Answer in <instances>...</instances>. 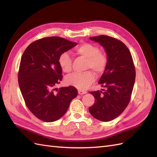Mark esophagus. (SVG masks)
<instances>
[{"mask_svg": "<svg viewBox=\"0 0 157 157\" xmlns=\"http://www.w3.org/2000/svg\"><path fill=\"white\" fill-rule=\"evenodd\" d=\"M86 93H87L86 91H84V90H78V94H84Z\"/></svg>", "mask_w": 157, "mask_h": 157, "instance_id": "1", "label": "esophagus"}]
</instances>
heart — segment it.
<instances>
[{"label": "heart", "mask_w": 157, "mask_h": 157, "mask_svg": "<svg viewBox=\"0 0 157 157\" xmlns=\"http://www.w3.org/2000/svg\"><path fill=\"white\" fill-rule=\"evenodd\" d=\"M75 51L79 55L87 59L86 69H91L96 74L100 75L105 71L108 63L107 56L100 51L97 46L90 43H83L75 48ZM58 63L62 71L65 73L71 72L72 69V59L67 52L59 55ZM95 80L94 73L91 71L82 73H74L66 77L67 84L74 86L79 90H86Z\"/></svg>", "instance_id": "heart-1"}]
</instances>
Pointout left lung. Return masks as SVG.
<instances>
[{"instance_id": "obj_1", "label": "left lung", "mask_w": 157, "mask_h": 157, "mask_svg": "<svg viewBox=\"0 0 157 157\" xmlns=\"http://www.w3.org/2000/svg\"><path fill=\"white\" fill-rule=\"evenodd\" d=\"M90 39L105 48L108 63L98 82L105 89L90 92L96 100L89 111L100 121H110L121 115L129 104L135 82V66L131 52L119 40L105 35Z\"/></svg>"}]
</instances>
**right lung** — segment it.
<instances>
[{
    "label": "right lung",
    "mask_w": 157,
    "mask_h": 157,
    "mask_svg": "<svg viewBox=\"0 0 157 157\" xmlns=\"http://www.w3.org/2000/svg\"><path fill=\"white\" fill-rule=\"evenodd\" d=\"M76 45V42L52 36L33 42L23 53L18 72L20 90L29 111L43 121L59 119L78 96L72 86L55 88L63 79L59 56Z\"/></svg>",
    "instance_id": "1"
}]
</instances>
